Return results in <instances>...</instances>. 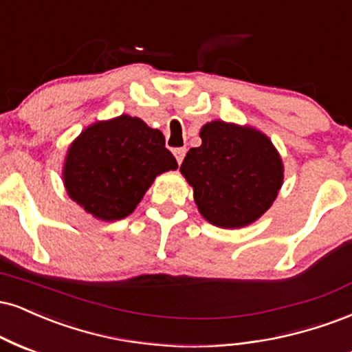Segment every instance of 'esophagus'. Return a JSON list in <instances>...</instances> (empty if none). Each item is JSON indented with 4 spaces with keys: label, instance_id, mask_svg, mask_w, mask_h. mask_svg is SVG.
<instances>
[{
    "label": "esophagus",
    "instance_id": "34e87169",
    "mask_svg": "<svg viewBox=\"0 0 352 352\" xmlns=\"http://www.w3.org/2000/svg\"><path fill=\"white\" fill-rule=\"evenodd\" d=\"M185 154H187V149H185V147H179V149H175V151H173V155H175L177 162H179V164L184 162V157H185Z\"/></svg>",
    "mask_w": 352,
    "mask_h": 352
}]
</instances>
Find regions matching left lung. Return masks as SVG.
Wrapping results in <instances>:
<instances>
[{
	"mask_svg": "<svg viewBox=\"0 0 352 352\" xmlns=\"http://www.w3.org/2000/svg\"><path fill=\"white\" fill-rule=\"evenodd\" d=\"M201 146L192 147L180 165L193 187L198 211L214 226H248L267 211L283 182L277 149L261 131L211 121L200 131Z\"/></svg>",
	"mask_w": 352,
	"mask_h": 352,
	"instance_id": "obj_1",
	"label": "left lung"
}]
</instances>
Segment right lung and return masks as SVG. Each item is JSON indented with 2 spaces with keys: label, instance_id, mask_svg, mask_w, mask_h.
I'll return each instance as SVG.
<instances>
[{
  "label": "right lung",
  "instance_id": "1",
  "mask_svg": "<svg viewBox=\"0 0 352 352\" xmlns=\"http://www.w3.org/2000/svg\"><path fill=\"white\" fill-rule=\"evenodd\" d=\"M177 167L159 129L121 114L88 126L72 142L63 185L87 213L116 221L133 213L155 177Z\"/></svg>",
  "mask_w": 352,
  "mask_h": 352
}]
</instances>
